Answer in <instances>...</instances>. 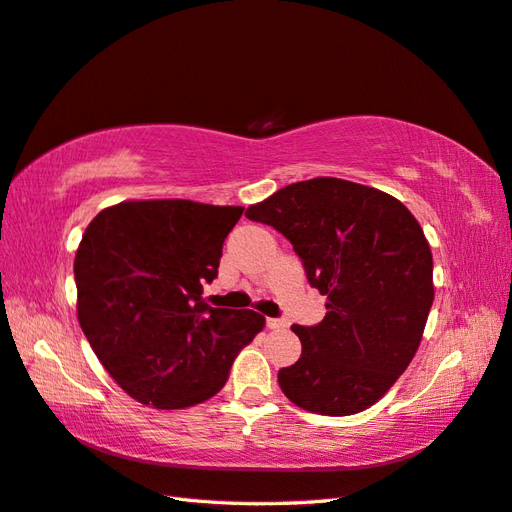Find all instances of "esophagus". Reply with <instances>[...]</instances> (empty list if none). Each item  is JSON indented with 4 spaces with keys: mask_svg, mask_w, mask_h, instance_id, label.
Instances as JSON below:
<instances>
[{
    "mask_svg": "<svg viewBox=\"0 0 512 512\" xmlns=\"http://www.w3.org/2000/svg\"><path fill=\"white\" fill-rule=\"evenodd\" d=\"M267 328H271V331H278V328H285V322L276 320V317H267Z\"/></svg>",
    "mask_w": 512,
    "mask_h": 512,
    "instance_id": "1",
    "label": "esophagus"
}]
</instances>
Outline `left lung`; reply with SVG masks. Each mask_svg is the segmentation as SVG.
Listing matches in <instances>:
<instances>
[{"mask_svg":"<svg viewBox=\"0 0 512 512\" xmlns=\"http://www.w3.org/2000/svg\"><path fill=\"white\" fill-rule=\"evenodd\" d=\"M247 219L287 236L311 287L326 295L317 326L293 324L302 355L278 372L306 412L368 410L410 366L434 302V258L399 199L337 177L298 181L254 203Z\"/></svg>","mask_w":512,"mask_h":512,"instance_id":"left-lung-1","label":"left lung"}]
</instances>
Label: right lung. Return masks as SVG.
<instances>
[{"mask_svg":"<svg viewBox=\"0 0 512 512\" xmlns=\"http://www.w3.org/2000/svg\"><path fill=\"white\" fill-rule=\"evenodd\" d=\"M241 214V206L146 199L116 203L87 225L74 258L78 324L138 403L184 410L212 399L263 331L260 313L212 309L201 298Z\"/></svg>","mask_w":512,"mask_h":512,"instance_id":"1","label":"right lung"}]
</instances>
